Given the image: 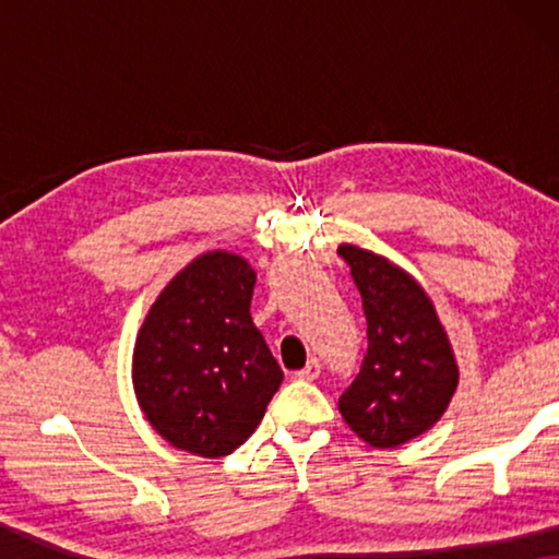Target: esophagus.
<instances>
[{"label":"esophagus","instance_id":"esophagus-1","mask_svg":"<svg viewBox=\"0 0 559 559\" xmlns=\"http://www.w3.org/2000/svg\"><path fill=\"white\" fill-rule=\"evenodd\" d=\"M318 377H320V361H318V358H310V361L305 364L300 371H295V379H300V381H316Z\"/></svg>","mask_w":559,"mask_h":559}]
</instances>
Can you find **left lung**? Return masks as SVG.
Returning a JSON list of instances; mask_svg holds the SVG:
<instances>
[{
  "mask_svg": "<svg viewBox=\"0 0 559 559\" xmlns=\"http://www.w3.org/2000/svg\"><path fill=\"white\" fill-rule=\"evenodd\" d=\"M361 293L366 348L361 371L338 409L346 425L371 448L404 445L445 415L457 389V364L438 310L423 285L356 243H341Z\"/></svg>",
  "mask_w": 559,
  "mask_h": 559,
  "instance_id": "left-lung-1",
  "label": "left lung"
}]
</instances>
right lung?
<instances>
[{
	"instance_id": "add662e5",
	"label": "right lung",
	"mask_w": 559,
	"mask_h": 559,
	"mask_svg": "<svg viewBox=\"0 0 559 559\" xmlns=\"http://www.w3.org/2000/svg\"><path fill=\"white\" fill-rule=\"evenodd\" d=\"M257 272L231 251L198 254L167 282L136 333L132 384L173 448L224 457L249 440L282 384L251 320Z\"/></svg>"
}]
</instances>
